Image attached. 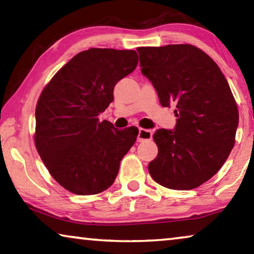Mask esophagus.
<instances>
[{
	"mask_svg": "<svg viewBox=\"0 0 254 254\" xmlns=\"http://www.w3.org/2000/svg\"><path fill=\"white\" fill-rule=\"evenodd\" d=\"M152 139V132L150 130H145V128H139V133H137V141L142 142L145 140Z\"/></svg>",
	"mask_w": 254,
	"mask_h": 254,
	"instance_id": "34e87169",
	"label": "esophagus"
}]
</instances>
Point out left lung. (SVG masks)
<instances>
[{"mask_svg": "<svg viewBox=\"0 0 254 254\" xmlns=\"http://www.w3.org/2000/svg\"><path fill=\"white\" fill-rule=\"evenodd\" d=\"M142 74L163 107L176 106L175 130L153 134L158 156L149 174L163 187L188 190L207 182L224 165L235 143L239 111L216 63L191 45L140 47Z\"/></svg>", "mask_w": 254, "mask_h": 254, "instance_id": "obj_1", "label": "left lung"}]
</instances>
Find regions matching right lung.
<instances>
[{"label":"right lung","instance_id":"1","mask_svg":"<svg viewBox=\"0 0 254 254\" xmlns=\"http://www.w3.org/2000/svg\"><path fill=\"white\" fill-rule=\"evenodd\" d=\"M137 62L134 50L91 48L72 57L42 91L34 143L50 175L70 192L95 195L112 186L134 144L137 127L118 130L97 117Z\"/></svg>","mask_w":254,"mask_h":254}]
</instances>
